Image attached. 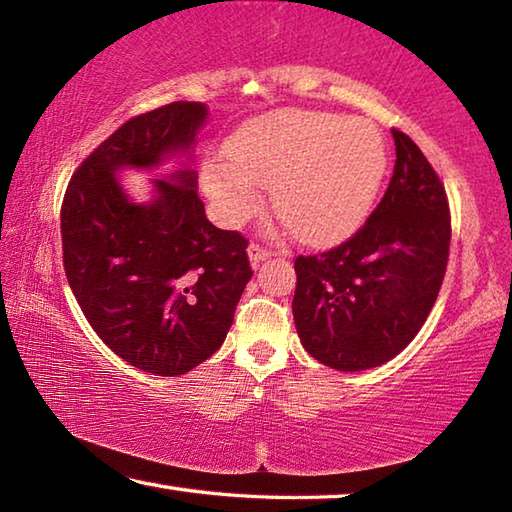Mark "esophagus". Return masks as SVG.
Wrapping results in <instances>:
<instances>
[{
    "mask_svg": "<svg viewBox=\"0 0 512 512\" xmlns=\"http://www.w3.org/2000/svg\"><path fill=\"white\" fill-rule=\"evenodd\" d=\"M248 255H250V264L259 266L262 262H266L268 257H271V250H268V248L262 246V244H257V241H253V244L248 246Z\"/></svg>",
    "mask_w": 512,
    "mask_h": 512,
    "instance_id": "1",
    "label": "esophagus"
}]
</instances>
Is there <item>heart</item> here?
<instances>
[{"label":"heart","instance_id":"obj_1","mask_svg":"<svg viewBox=\"0 0 512 512\" xmlns=\"http://www.w3.org/2000/svg\"><path fill=\"white\" fill-rule=\"evenodd\" d=\"M203 167V189L225 223H244L273 187V205L296 239L334 244L366 221L386 173V144L363 119L284 110L253 121Z\"/></svg>","mask_w":512,"mask_h":512}]
</instances>
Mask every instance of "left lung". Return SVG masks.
<instances>
[{
    "instance_id": "8db88e82",
    "label": "left lung",
    "mask_w": 512,
    "mask_h": 512,
    "mask_svg": "<svg viewBox=\"0 0 512 512\" xmlns=\"http://www.w3.org/2000/svg\"><path fill=\"white\" fill-rule=\"evenodd\" d=\"M395 169L366 223L343 244L296 257L293 320L305 350L329 368H375L427 320L449 259L452 216L443 180L393 128Z\"/></svg>"
}]
</instances>
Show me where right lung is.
I'll return each mask as SVG.
<instances>
[{
  "mask_svg": "<svg viewBox=\"0 0 512 512\" xmlns=\"http://www.w3.org/2000/svg\"><path fill=\"white\" fill-rule=\"evenodd\" d=\"M207 108L173 101L124 121L74 171L60 207L63 266L94 332L131 366L185 375L221 348L253 277L248 239L207 221L196 173L155 180L151 205L128 201L121 167L187 151Z\"/></svg>",
  "mask_w": 512,
  "mask_h": 512,
  "instance_id": "1",
  "label": "right lung"
}]
</instances>
